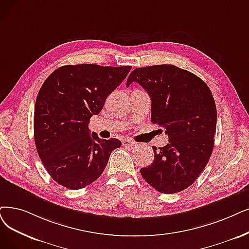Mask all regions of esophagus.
I'll return each instance as SVG.
<instances>
[{
	"label": "esophagus",
	"instance_id": "esophagus-1",
	"mask_svg": "<svg viewBox=\"0 0 249 249\" xmlns=\"http://www.w3.org/2000/svg\"><path fill=\"white\" fill-rule=\"evenodd\" d=\"M123 145L126 146V147H135L138 144H137V142H135L133 140H130V139H124V140L123 141Z\"/></svg>",
	"mask_w": 249,
	"mask_h": 249
}]
</instances>
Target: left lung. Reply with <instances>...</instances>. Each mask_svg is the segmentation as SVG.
<instances>
[{"instance_id":"obj_1","label":"left lung","mask_w":249,"mask_h":249,"mask_svg":"<svg viewBox=\"0 0 249 249\" xmlns=\"http://www.w3.org/2000/svg\"><path fill=\"white\" fill-rule=\"evenodd\" d=\"M138 83L151 99V122L162 126L168 143L157 149L154 160L140 170L156 191L185 190L200 176L213 150L216 107L212 91L200 77L172 64L136 68L126 87Z\"/></svg>"}]
</instances>
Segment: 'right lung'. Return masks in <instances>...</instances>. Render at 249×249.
I'll use <instances>...</instances> for the list:
<instances>
[{
  "label": "right lung",
  "instance_id": "obj_1",
  "mask_svg": "<svg viewBox=\"0 0 249 249\" xmlns=\"http://www.w3.org/2000/svg\"><path fill=\"white\" fill-rule=\"evenodd\" d=\"M132 66L64 65L48 76L37 94L34 130L39 158L51 178L71 190L91 185L102 175L117 139H100L89 123Z\"/></svg>",
  "mask_w": 249,
  "mask_h": 249
}]
</instances>
